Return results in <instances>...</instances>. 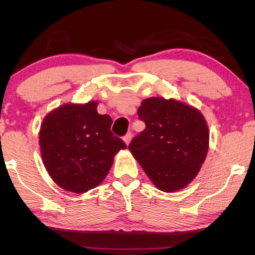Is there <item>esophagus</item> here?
I'll return each instance as SVG.
<instances>
[{"label":"esophagus","instance_id":"34e87169","mask_svg":"<svg viewBox=\"0 0 255 255\" xmlns=\"http://www.w3.org/2000/svg\"><path fill=\"white\" fill-rule=\"evenodd\" d=\"M131 137H132V133L129 131V132H127L126 135L124 136V140H125V143H126L127 145L130 143V140H131Z\"/></svg>","mask_w":255,"mask_h":255}]
</instances>
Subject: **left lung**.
<instances>
[{
	"mask_svg": "<svg viewBox=\"0 0 255 255\" xmlns=\"http://www.w3.org/2000/svg\"><path fill=\"white\" fill-rule=\"evenodd\" d=\"M137 115L146 127L128 146L133 157L162 191L187 187L208 152V126L200 111L173 99L148 98Z\"/></svg>",
	"mask_w": 255,
	"mask_h": 255,
	"instance_id": "1",
	"label": "left lung"
}]
</instances>
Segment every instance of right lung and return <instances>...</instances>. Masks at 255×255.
<instances>
[{
    "instance_id": "1",
    "label": "right lung",
    "mask_w": 255,
    "mask_h": 255,
    "mask_svg": "<svg viewBox=\"0 0 255 255\" xmlns=\"http://www.w3.org/2000/svg\"><path fill=\"white\" fill-rule=\"evenodd\" d=\"M98 102L64 105L46 116L39 131L41 157L60 188L83 193L100 184L125 141L111 132L109 115L97 111Z\"/></svg>"
}]
</instances>
